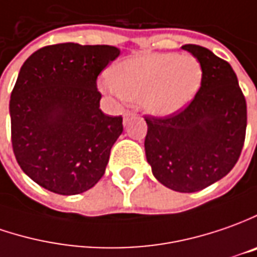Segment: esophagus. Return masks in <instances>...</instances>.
Listing matches in <instances>:
<instances>
[{"label":"esophagus","instance_id":"34e87169","mask_svg":"<svg viewBox=\"0 0 257 257\" xmlns=\"http://www.w3.org/2000/svg\"><path fill=\"white\" fill-rule=\"evenodd\" d=\"M132 116H135V112H132V111L125 112V113H123V123L126 125V123H128V120L131 119Z\"/></svg>","mask_w":257,"mask_h":257}]
</instances>
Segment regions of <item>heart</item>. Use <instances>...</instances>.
Returning a JSON list of instances; mask_svg holds the SVG:
<instances>
[{"mask_svg": "<svg viewBox=\"0 0 257 257\" xmlns=\"http://www.w3.org/2000/svg\"><path fill=\"white\" fill-rule=\"evenodd\" d=\"M202 65L192 55L151 54L126 59L111 72L113 91L128 101H141L155 116L185 109L202 84Z\"/></svg>", "mask_w": 257, "mask_h": 257, "instance_id": "b5f03b06", "label": "heart"}]
</instances>
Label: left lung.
Segmentation results:
<instances>
[{"instance_id":"obj_1","label":"left lung","mask_w":257,"mask_h":257,"mask_svg":"<svg viewBox=\"0 0 257 257\" xmlns=\"http://www.w3.org/2000/svg\"><path fill=\"white\" fill-rule=\"evenodd\" d=\"M202 65V84L193 101L169 118L146 116L145 154L158 181L192 193L232 171L246 134V101L232 67L212 51L186 44Z\"/></svg>"}]
</instances>
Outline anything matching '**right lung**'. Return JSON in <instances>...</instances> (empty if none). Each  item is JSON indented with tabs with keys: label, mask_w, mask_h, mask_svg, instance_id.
Returning <instances> with one entry per match:
<instances>
[{
	"label": "right lung",
	"mask_w": 257,
	"mask_h": 257,
	"mask_svg": "<svg viewBox=\"0 0 257 257\" xmlns=\"http://www.w3.org/2000/svg\"><path fill=\"white\" fill-rule=\"evenodd\" d=\"M111 45L74 42L38 49L20 69L11 93V141L32 181L58 195H78L105 173L122 116L99 109L96 78L119 55Z\"/></svg>",
	"instance_id": "obj_1"
}]
</instances>
